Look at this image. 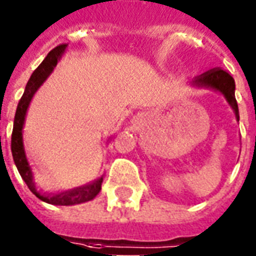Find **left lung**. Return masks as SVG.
<instances>
[{"label":"left lung","mask_w":256,"mask_h":256,"mask_svg":"<svg viewBox=\"0 0 256 256\" xmlns=\"http://www.w3.org/2000/svg\"><path fill=\"white\" fill-rule=\"evenodd\" d=\"M192 83L194 86H197V87L216 90L220 94H224L228 103L230 104V107L234 110L235 118L239 122L238 103H236V99H235V82L230 74L220 70V68H214V70L202 74L201 76H197Z\"/></svg>","instance_id":"1"}]
</instances>
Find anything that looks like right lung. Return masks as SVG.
I'll list each match as a JSON object with an SVG mask.
<instances>
[{
  "label": "right lung",
  "instance_id": "obj_1",
  "mask_svg": "<svg viewBox=\"0 0 256 256\" xmlns=\"http://www.w3.org/2000/svg\"><path fill=\"white\" fill-rule=\"evenodd\" d=\"M66 47L67 44H59L52 48L44 59V62L40 63V66L36 67V70L32 72L28 84L24 87V95L18 102L17 111L14 116L13 134H12V153H13L14 164H16L22 180L26 182L30 192L36 194L40 201L59 206L76 205V204L91 201L98 196L102 189V182H103V177H90V178H83L82 181H78L76 184L68 186L64 190H50L40 188L34 180V173H32V165L28 161V150L24 146V134H22L24 130H24V118H26L28 104L32 102L34 94L36 92V90L44 84V82L52 72L54 67L58 64L59 59L62 58Z\"/></svg>",
  "mask_w": 256,
  "mask_h": 256
}]
</instances>
